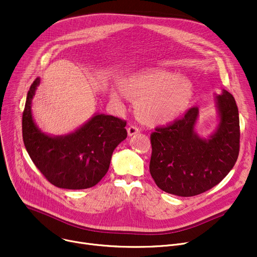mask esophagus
I'll use <instances>...</instances> for the list:
<instances>
[{"mask_svg": "<svg viewBox=\"0 0 257 257\" xmlns=\"http://www.w3.org/2000/svg\"><path fill=\"white\" fill-rule=\"evenodd\" d=\"M127 132H128V136L129 137H133V136H136V134L140 133V129L138 127H136V126H130L127 129Z\"/></svg>", "mask_w": 257, "mask_h": 257, "instance_id": "1", "label": "esophagus"}]
</instances>
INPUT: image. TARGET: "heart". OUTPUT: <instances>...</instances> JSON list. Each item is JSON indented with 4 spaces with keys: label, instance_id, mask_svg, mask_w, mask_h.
Returning <instances> with one entry per match:
<instances>
[{
    "label": "heart",
    "instance_id": "obj_1",
    "mask_svg": "<svg viewBox=\"0 0 257 257\" xmlns=\"http://www.w3.org/2000/svg\"><path fill=\"white\" fill-rule=\"evenodd\" d=\"M124 92L133 101L142 120L153 126H166L177 120L190 106L194 84L185 76L166 71H147L134 74L121 82ZM111 100L121 106L123 98L112 89Z\"/></svg>",
    "mask_w": 257,
    "mask_h": 257
}]
</instances>
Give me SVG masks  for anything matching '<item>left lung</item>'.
Returning <instances> with one entry per match:
<instances>
[{"label":"left lung","instance_id":"left-lung-1","mask_svg":"<svg viewBox=\"0 0 257 257\" xmlns=\"http://www.w3.org/2000/svg\"><path fill=\"white\" fill-rule=\"evenodd\" d=\"M218 125L202 137L196 126L199 107L151 134L150 173L166 193L192 197L219 184L234 167L239 151V117L234 98L223 89L215 94Z\"/></svg>","mask_w":257,"mask_h":257}]
</instances>
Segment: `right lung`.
I'll return each mask as SVG.
<instances>
[{
	"label": "right lung",
	"mask_w": 257,
	"mask_h": 257,
	"mask_svg": "<svg viewBox=\"0 0 257 257\" xmlns=\"http://www.w3.org/2000/svg\"><path fill=\"white\" fill-rule=\"evenodd\" d=\"M39 83L37 77L27 94L23 113L27 152L48 181L57 187L84 190L96 185L109 169L114 149L127 138L126 121L98 112L70 133L51 136L36 125L32 113Z\"/></svg>",
	"instance_id": "obj_1"
}]
</instances>
